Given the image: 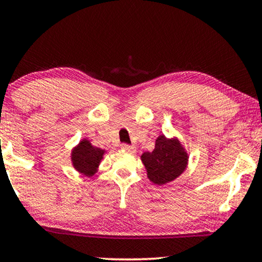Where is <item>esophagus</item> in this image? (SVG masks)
<instances>
[{"mask_svg": "<svg viewBox=\"0 0 262 262\" xmlns=\"http://www.w3.org/2000/svg\"><path fill=\"white\" fill-rule=\"evenodd\" d=\"M121 148H122V150L128 151V152H135V150H137V148H135V146H133V145H128V144H122Z\"/></svg>", "mask_w": 262, "mask_h": 262, "instance_id": "1", "label": "esophagus"}]
</instances>
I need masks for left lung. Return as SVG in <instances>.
Listing matches in <instances>:
<instances>
[{"mask_svg": "<svg viewBox=\"0 0 262 262\" xmlns=\"http://www.w3.org/2000/svg\"><path fill=\"white\" fill-rule=\"evenodd\" d=\"M140 158L148 180L160 186L180 177L188 163V154L181 141L177 137L169 139L164 134L156 139L154 151L144 152Z\"/></svg>", "mask_w": 262, "mask_h": 262, "instance_id": "left-lung-1", "label": "left lung"}]
</instances>
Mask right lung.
<instances>
[{"instance_id": "add662e5", "label": "right lung", "mask_w": 262, "mask_h": 262, "mask_svg": "<svg viewBox=\"0 0 262 262\" xmlns=\"http://www.w3.org/2000/svg\"><path fill=\"white\" fill-rule=\"evenodd\" d=\"M106 151L99 148L88 139H82L71 151V163L79 174L91 178L98 171L99 164Z\"/></svg>"}]
</instances>
